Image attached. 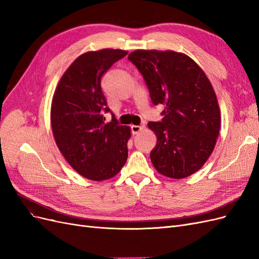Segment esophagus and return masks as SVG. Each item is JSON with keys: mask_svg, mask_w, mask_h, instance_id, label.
<instances>
[{"mask_svg": "<svg viewBox=\"0 0 259 259\" xmlns=\"http://www.w3.org/2000/svg\"><path fill=\"white\" fill-rule=\"evenodd\" d=\"M132 133L133 134H138L139 132H142L145 128V125H132Z\"/></svg>", "mask_w": 259, "mask_h": 259, "instance_id": "obj_1", "label": "esophagus"}]
</instances>
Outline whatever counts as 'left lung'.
<instances>
[{"mask_svg":"<svg viewBox=\"0 0 259 259\" xmlns=\"http://www.w3.org/2000/svg\"><path fill=\"white\" fill-rule=\"evenodd\" d=\"M128 59L143 74L154 105L165 106L161 122H149L156 135L150 153L163 176L186 178L213 152L221 110L208 77L192 58L174 51L136 50Z\"/></svg>","mask_w":259,"mask_h":259,"instance_id":"obj_1","label":"left lung"}]
</instances>
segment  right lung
<instances>
[{
    "label": "right lung",
    "mask_w": 259,
    "mask_h": 259,
    "mask_svg": "<svg viewBox=\"0 0 259 259\" xmlns=\"http://www.w3.org/2000/svg\"><path fill=\"white\" fill-rule=\"evenodd\" d=\"M126 51L105 49L80 55L55 90L51 124L55 142L66 161L81 176L94 182L114 177L127 160L131 127L112 121L101 91V77Z\"/></svg>",
    "instance_id": "1"
}]
</instances>
